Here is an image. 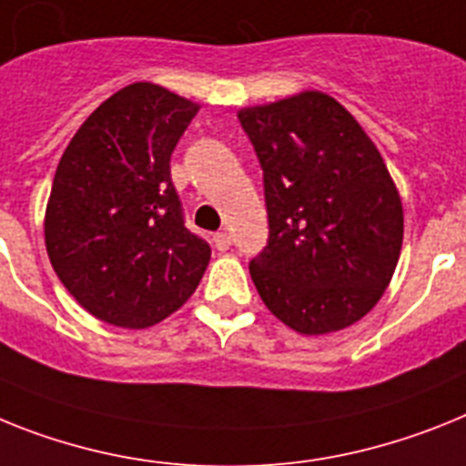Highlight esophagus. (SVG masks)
Masks as SVG:
<instances>
[{"mask_svg":"<svg viewBox=\"0 0 466 466\" xmlns=\"http://www.w3.org/2000/svg\"><path fill=\"white\" fill-rule=\"evenodd\" d=\"M213 244H215V248H218V251H227V248L232 246V234H229V232H218L213 237Z\"/></svg>","mask_w":466,"mask_h":466,"instance_id":"34e87169","label":"esophagus"}]
</instances>
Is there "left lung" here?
I'll return each instance as SVG.
<instances>
[{"instance_id":"left-lung-1","label":"left lung","mask_w":466,"mask_h":466,"mask_svg":"<svg viewBox=\"0 0 466 466\" xmlns=\"http://www.w3.org/2000/svg\"><path fill=\"white\" fill-rule=\"evenodd\" d=\"M263 167L268 246L248 263L272 315L300 334L377 306L402 246V206L372 139L336 99L303 92L239 111Z\"/></svg>"}]
</instances>
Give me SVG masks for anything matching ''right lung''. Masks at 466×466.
Returning a JSON list of instances; mask_svg holds the SVG:
<instances>
[{
    "label": "right lung",
    "instance_id": "add662e5",
    "mask_svg": "<svg viewBox=\"0 0 466 466\" xmlns=\"http://www.w3.org/2000/svg\"><path fill=\"white\" fill-rule=\"evenodd\" d=\"M198 106L137 82L82 123L46 206V253L94 318L144 329L197 291L208 241L185 227L170 156Z\"/></svg>",
    "mask_w": 466,
    "mask_h": 466
}]
</instances>
